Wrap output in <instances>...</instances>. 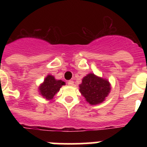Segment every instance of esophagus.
I'll return each instance as SVG.
<instances>
[{"label": "esophagus", "mask_w": 147, "mask_h": 147, "mask_svg": "<svg viewBox=\"0 0 147 147\" xmlns=\"http://www.w3.org/2000/svg\"><path fill=\"white\" fill-rule=\"evenodd\" d=\"M67 85H69V86H73V85H74V81L73 80H69V81L67 82Z\"/></svg>", "instance_id": "34e87169"}]
</instances>
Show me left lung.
Here are the masks:
<instances>
[{
	"label": "left lung",
	"mask_w": 147,
	"mask_h": 147,
	"mask_svg": "<svg viewBox=\"0 0 147 147\" xmlns=\"http://www.w3.org/2000/svg\"><path fill=\"white\" fill-rule=\"evenodd\" d=\"M80 90L90 105L102 103L107 96L110 90L109 82L98 77L93 74H89L83 78L80 85Z\"/></svg>",
	"instance_id": "8db88e82"
}]
</instances>
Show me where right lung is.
Masks as SVG:
<instances>
[{
	"label": "right lung",
	"mask_w": 147,
	"mask_h": 147,
	"mask_svg": "<svg viewBox=\"0 0 147 147\" xmlns=\"http://www.w3.org/2000/svg\"><path fill=\"white\" fill-rule=\"evenodd\" d=\"M63 85H65L64 82L62 80H56L54 76L49 75L40 87V92L44 98L51 99Z\"/></svg>",
	"instance_id": "right-lung-1"
}]
</instances>
